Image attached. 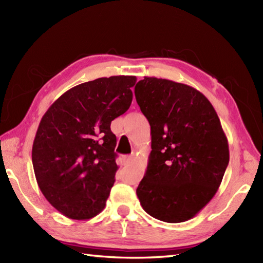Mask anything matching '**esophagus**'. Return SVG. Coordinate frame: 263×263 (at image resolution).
I'll return each mask as SVG.
<instances>
[{"mask_svg":"<svg viewBox=\"0 0 263 263\" xmlns=\"http://www.w3.org/2000/svg\"><path fill=\"white\" fill-rule=\"evenodd\" d=\"M133 158H135V157H133V155H127V156H124V158H123V159H124V163L126 165H128V164L132 163Z\"/></svg>","mask_w":263,"mask_h":263,"instance_id":"obj_1","label":"esophagus"}]
</instances>
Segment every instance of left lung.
<instances>
[{
  "label": "left lung",
  "mask_w": 263,
  "mask_h": 263,
  "mask_svg": "<svg viewBox=\"0 0 263 263\" xmlns=\"http://www.w3.org/2000/svg\"><path fill=\"white\" fill-rule=\"evenodd\" d=\"M135 95L152 131L137 187L140 204L156 219L186 221L214 198L230 161L219 117L203 93L184 83L144 77Z\"/></svg>",
  "instance_id": "1"
}]
</instances>
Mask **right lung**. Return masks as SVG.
Listing matches in <instances>:
<instances>
[{"instance_id": "1", "label": "right lung", "mask_w": 263, "mask_h": 263, "mask_svg": "<svg viewBox=\"0 0 263 263\" xmlns=\"http://www.w3.org/2000/svg\"><path fill=\"white\" fill-rule=\"evenodd\" d=\"M136 81L114 76L81 83L42 117L32 144L33 172L44 197L65 217L90 219L105 208L119 170L110 123L130 107Z\"/></svg>"}]
</instances>
